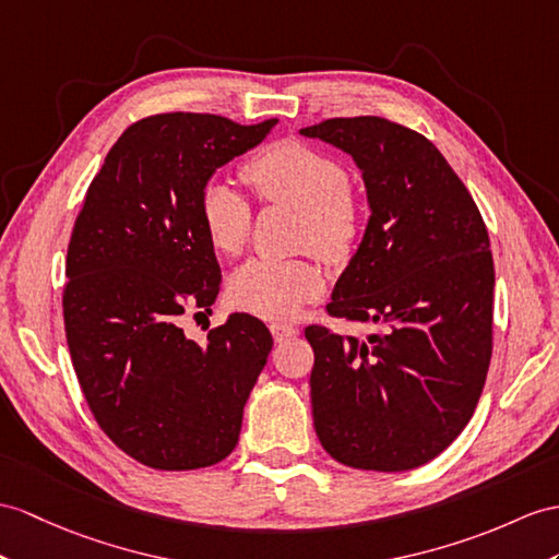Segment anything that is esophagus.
<instances>
[{"label": "esophagus", "instance_id": "1", "mask_svg": "<svg viewBox=\"0 0 559 559\" xmlns=\"http://www.w3.org/2000/svg\"><path fill=\"white\" fill-rule=\"evenodd\" d=\"M270 332H272V336H275V342H284V338L298 334L296 326L287 324V322H272L270 324Z\"/></svg>", "mask_w": 559, "mask_h": 559}]
</instances>
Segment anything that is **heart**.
Masks as SVG:
<instances>
[{"instance_id": "obj_1", "label": "heart", "mask_w": 559, "mask_h": 559, "mask_svg": "<svg viewBox=\"0 0 559 559\" xmlns=\"http://www.w3.org/2000/svg\"><path fill=\"white\" fill-rule=\"evenodd\" d=\"M261 201L298 211V243L326 261H342L362 225L358 197L344 166L316 146L284 140L261 148L241 170ZM201 225L217 253L239 255L249 241L251 211L233 187L209 182L201 192ZM324 287L322 270L310 258L270 261L253 258L229 277V298L258 318L296 316Z\"/></svg>"}]
</instances>
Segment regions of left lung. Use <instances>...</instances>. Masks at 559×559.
I'll return each instance as SVG.
<instances>
[{
  "label": "left lung",
  "mask_w": 559,
  "mask_h": 559,
  "mask_svg": "<svg viewBox=\"0 0 559 559\" xmlns=\"http://www.w3.org/2000/svg\"><path fill=\"white\" fill-rule=\"evenodd\" d=\"M362 173L365 235L332 292L334 318L384 324L367 342L306 326L312 421L342 465L405 472L451 445L493 348V255L467 187L419 132L377 116L301 130Z\"/></svg>",
  "instance_id": "obj_1"
}]
</instances>
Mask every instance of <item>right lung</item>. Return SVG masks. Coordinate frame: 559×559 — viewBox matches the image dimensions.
I'll return each mask as SVG.
<instances>
[{"instance_id":"add662e5","label":"right lung","mask_w":559,"mask_h":559,"mask_svg":"<svg viewBox=\"0 0 559 559\" xmlns=\"http://www.w3.org/2000/svg\"><path fill=\"white\" fill-rule=\"evenodd\" d=\"M277 118L148 116L120 134L80 211L66 258L63 322L80 389L122 453L146 467H211L235 451L267 362V326L233 312L206 342L180 320L211 308L221 265L201 225L215 170L261 144Z\"/></svg>"}]
</instances>
